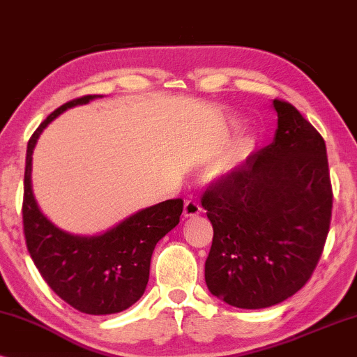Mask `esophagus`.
Listing matches in <instances>:
<instances>
[{
  "label": "esophagus",
  "mask_w": 357,
  "mask_h": 357,
  "mask_svg": "<svg viewBox=\"0 0 357 357\" xmlns=\"http://www.w3.org/2000/svg\"><path fill=\"white\" fill-rule=\"evenodd\" d=\"M201 212H202V207L199 202L192 201V199H189V201L184 202V217H196Z\"/></svg>",
  "instance_id": "esophagus-1"
}]
</instances>
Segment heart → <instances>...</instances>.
<instances>
[{
  "mask_svg": "<svg viewBox=\"0 0 357 357\" xmlns=\"http://www.w3.org/2000/svg\"><path fill=\"white\" fill-rule=\"evenodd\" d=\"M251 151V142L246 137H236L228 144L218 155L212 160L211 173L212 178H222V176L230 174L231 171L238 168V166L246 160V156Z\"/></svg>",
  "mask_w": 357,
  "mask_h": 357,
  "instance_id": "b5f03b06",
  "label": "heart"
}]
</instances>
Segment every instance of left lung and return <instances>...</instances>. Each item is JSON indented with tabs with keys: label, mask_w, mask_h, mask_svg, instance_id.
<instances>
[{
	"label": "left lung",
	"mask_w": 357,
	"mask_h": 357,
	"mask_svg": "<svg viewBox=\"0 0 357 357\" xmlns=\"http://www.w3.org/2000/svg\"><path fill=\"white\" fill-rule=\"evenodd\" d=\"M274 140L206 189L213 227L206 261L212 296L238 308L281 303L317 268L331 222L326 145L292 104L274 99Z\"/></svg>",
	"instance_id": "left-lung-1"
}]
</instances>
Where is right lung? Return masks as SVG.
Listing matches in <instances>:
<instances>
[{
    "instance_id": "obj_1",
    "label": "right lung",
    "mask_w": 357,
    "mask_h": 357,
    "mask_svg": "<svg viewBox=\"0 0 357 357\" xmlns=\"http://www.w3.org/2000/svg\"><path fill=\"white\" fill-rule=\"evenodd\" d=\"M89 94L55 109L37 127L27 144L24 173L22 223L32 261L52 291L88 315L119 313L144 296L150 261L158 241L179 223L181 199L142 208L101 235L79 236L55 227L40 212L32 192V153L42 130L66 109L88 104Z\"/></svg>"
}]
</instances>
